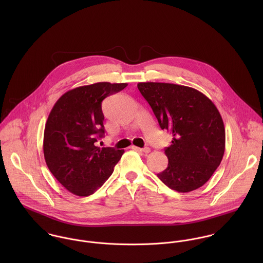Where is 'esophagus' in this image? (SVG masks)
<instances>
[{"label": "esophagus", "instance_id": "34e87169", "mask_svg": "<svg viewBox=\"0 0 263 263\" xmlns=\"http://www.w3.org/2000/svg\"><path fill=\"white\" fill-rule=\"evenodd\" d=\"M135 149L137 151H139V152H141V153H145V154H148V153H150V148H144V149H141V148H136L135 147Z\"/></svg>", "mask_w": 263, "mask_h": 263}]
</instances>
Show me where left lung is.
I'll use <instances>...</instances> for the list:
<instances>
[{"label": "left lung", "mask_w": 263, "mask_h": 263, "mask_svg": "<svg viewBox=\"0 0 263 263\" xmlns=\"http://www.w3.org/2000/svg\"><path fill=\"white\" fill-rule=\"evenodd\" d=\"M138 88L160 127L173 137L165 149L168 166L158 177L178 192L201 187L225 152V126L218 108L204 94L187 86L143 82Z\"/></svg>", "instance_id": "obj_1"}]
</instances>
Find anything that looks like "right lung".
Masks as SVG:
<instances>
[{
  "instance_id": "add662e5",
  "label": "right lung",
  "mask_w": 263,
  "mask_h": 263,
  "mask_svg": "<svg viewBox=\"0 0 263 263\" xmlns=\"http://www.w3.org/2000/svg\"><path fill=\"white\" fill-rule=\"evenodd\" d=\"M127 86L99 82L62 95L45 123L43 154L57 180L78 196L94 193L112 174L123 150L94 145L104 135L101 102Z\"/></svg>"
}]
</instances>
